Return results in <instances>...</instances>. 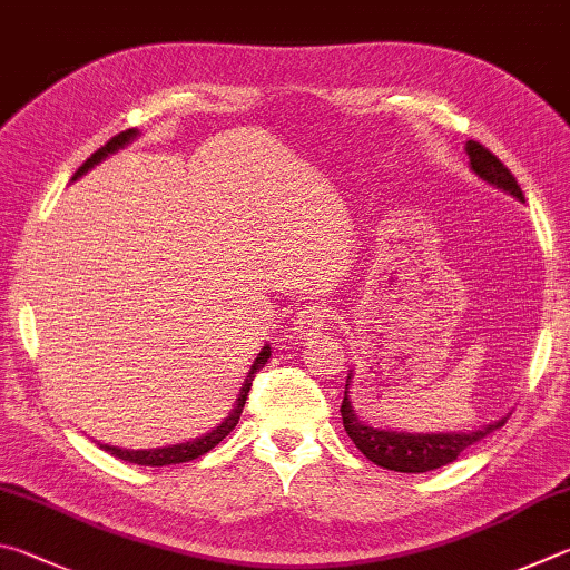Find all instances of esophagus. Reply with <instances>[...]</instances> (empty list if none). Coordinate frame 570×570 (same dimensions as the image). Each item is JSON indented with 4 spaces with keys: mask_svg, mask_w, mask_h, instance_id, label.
I'll return each mask as SVG.
<instances>
[{
    "mask_svg": "<svg viewBox=\"0 0 570 570\" xmlns=\"http://www.w3.org/2000/svg\"><path fill=\"white\" fill-rule=\"evenodd\" d=\"M333 311H327L325 305H305L301 313H297L295 321V333H301V337L313 335L317 331H323L327 323H333Z\"/></svg>",
    "mask_w": 570,
    "mask_h": 570,
    "instance_id": "34e87169",
    "label": "esophagus"
}]
</instances>
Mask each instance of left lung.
Listing matches in <instances>:
<instances>
[{"label": "left lung", "instance_id": "1", "mask_svg": "<svg viewBox=\"0 0 570 570\" xmlns=\"http://www.w3.org/2000/svg\"><path fill=\"white\" fill-rule=\"evenodd\" d=\"M465 153L471 157V167L478 177H483L485 183L505 189L513 197L523 203V189L515 183L511 169H508L501 159H498L491 149L483 147L475 139H468ZM347 385H351V375H347L345 383V397L341 405L343 413V425L351 441L355 443L357 451H361L367 461L375 465L387 468V471L397 473H428L435 471V468L453 463L458 455H461L465 448L475 445L483 441L485 435H491L498 428L505 425L508 417H501L491 425L481 428V431L473 433H395V431H381V428H371L357 421V415L351 405V397H347Z\"/></svg>", "mask_w": 570, "mask_h": 570}]
</instances>
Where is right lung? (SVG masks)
<instances>
[{
	"label": "right lung",
	"instance_id": "right-lung-1",
	"mask_svg": "<svg viewBox=\"0 0 570 570\" xmlns=\"http://www.w3.org/2000/svg\"><path fill=\"white\" fill-rule=\"evenodd\" d=\"M137 132L135 129H125V132H119V135H115L112 139H109V142L105 145V147H99L97 153L87 159V163L77 169L75 173V179L79 177V175H85L89 167L92 165H97L99 159H105L109 153H115V149H119V147H125L129 139H132ZM267 357H269V347H263V351H259V355H257V361L253 363V367H249V373H247V377H245V385H243V391H239V397H237V405H235V411L229 413L223 423H219L213 433H207V435H203V438H197V441H189V443H179V445H167V448H155V451H122V448H115V445H99L102 448V451H107L109 455H115V458H122L125 463H137V465H153V468H159V465H173V463H187V461H195V458H199V455H205V453H209L213 451V448L223 441L225 435H229V431H233V428L237 425V421H239V415H243V407H245V401H247V393H249V387H253V381H255V375H257V371L259 367H263L265 363H267Z\"/></svg>",
	"mask_w": 570,
	"mask_h": 570
}]
</instances>
